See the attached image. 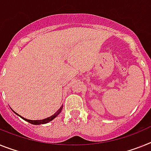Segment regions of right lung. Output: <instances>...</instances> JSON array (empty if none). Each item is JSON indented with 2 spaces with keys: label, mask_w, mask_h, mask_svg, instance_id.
Here are the masks:
<instances>
[{
  "label": "right lung",
  "mask_w": 151,
  "mask_h": 151,
  "mask_svg": "<svg viewBox=\"0 0 151 151\" xmlns=\"http://www.w3.org/2000/svg\"><path fill=\"white\" fill-rule=\"evenodd\" d=\"M62 109H63V105H62V106L60 107V108L58 109V111H57V112L55 113V114H54V115H52V116H49V117H47V118H45V119H43V120H37V121H32V120H27V119H26V118H24V117H23V116H21V115H19L18 114H17V113L15 112V111H14L13 110H12V111H14V114H17V115H18L19 116H21V117L23 119V120H24V121H27V122L30 123V124H31L39 125V124H47V123H49V122H50V121H53V120H54V119L55 118V117H56V116H58V115L59 114H60V112H61Z\"/></svg>",
  "instance_id": "obj_1"
}]
</instances>
